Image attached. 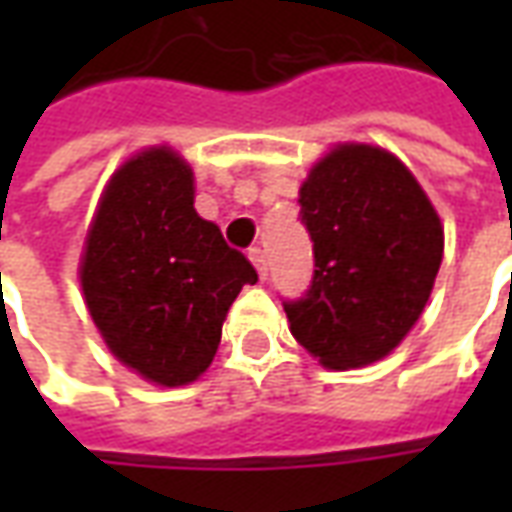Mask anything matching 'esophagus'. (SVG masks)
I'll use <instances>...</instances> for the list:
<instances>
[{"label":"esophagus","instance_id":"esophagus-1","mask_svg":"<svg viewBox=\"0 0 512 512\" xmlns=\"http://www.w3.org/2000/svg\"><path fill=\"white\" fill-rule=\"evenodd\" d=\"M249 260L255 263L257 274H260V279L268 277V255L260 249V246H255V249H249Z\"/></svg>","mask_w":512,"mask_h":512}]
</instances>
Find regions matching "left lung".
Listing matches in <instances>:
<instances>
[{"mask_svg": "<svg viewBox=\"0 0 512 512\" xmlns=\"http://www.w3.org/2000/svg\"><path fill=\"white\" fill-rule=\"evenodd\" d=\"M315 274L301 299L282 301L290 334L323 367L384 359L425 310L444 230L428 194L392 153L337 145L299 191Z\"/></svg>", "mask_w": 512, "mask_h": 512, "instance_id": "8db88e82", "label": "left lung"}]
</instances>
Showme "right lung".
Returning a JSON list of instances; mask_svg holds the SVG:
<instances>
[{"label":"right lung","mask_w":512,"mask_h":512,"mask_svg":"<svg viewBox=\"0 0 512 512\" xmlns=\"http://www.w3.org/2000/svg\"><path fill=\"white\" fill-rule=\"evenodd\" d=\"M82 290L109 351L139 376L183 386L202 376L227 310L257 271L194 211V175L169 147L128 158L84 241Z\"/></svg>","instance_id":"obj_1"}]
</instances>
